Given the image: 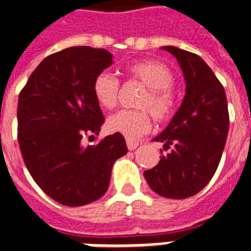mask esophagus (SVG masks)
<instances>
[{
  "label": "esophagus",
  "mask_w": 251,
  "mask_h": 251,
  "mask_svg": "<svg viewBox=\"0 0 251 251\" xmlns=\"http://www.w3.org/2000/svg\"><path fill=\"white\" fill-rule=\"evenodd\" d=\"M126 145H127V149L129 150H135L137 149V146H138V142H135V141L127 140L126 141Z\"/></svg>",
  "instance_id": "obj_1"
}]
</instances>
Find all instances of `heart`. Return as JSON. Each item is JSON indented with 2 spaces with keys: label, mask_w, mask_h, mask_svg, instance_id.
I'll return each mask as SVG.
<instances>
[{
  "label": "heart",
  "mask_w": 251,
  "mask_h": 251,
  "mask_svg": "<svg viewBox=\"0 0 251 251\" xmlns=\"http://www.w3.org/2000/svg\"><path fill=\"white\" fill-rule=\"evenodd\" d=\"M125 73L129 78L140 81L148 88L138 102L141 110L117 111L106 120V127L111 133H120L129 140H135L151 127V118L148 110L157 121H166L172 117L174 97L170 88L174 83V77L168 66L153 59L133 62L126 68ZM118 93L120 83L110 74L100 73L93 81V96L103 109L116 106Z\"/></svg>",
  "instance_id": "heart-1"
}]
</instances>
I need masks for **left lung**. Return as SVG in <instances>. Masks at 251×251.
Returning a JSON list of instances; mask_svg holds the SVG:
<instances>
[{"label":"left lung","mask_w":251,"mask_h":251,"mask_svg":"<svg viewBox=\"0 0 251 251\" xmlns=\"http://www.w3.org/2000/svg\"><path fill=\"white\" fill-rule=\"evenodd\" d=\"M162 49L177 58L186 89L166 129L154 138L172 150L144 176L157 194L183 200L201 192L214 176L227 138L229 111L224 86L200 55L176 46Z\"/></svg>","instance_id":"obj_1"}]
</instances>
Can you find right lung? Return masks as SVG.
Returning <instances> with one entry per match:
<instances>
[{
    "mask_svg": "<svg viewBox=\"0 0 251 251\" xmlns=\"http://www.w3.org/2000/svg\"><path fill=\"white\" fill-rule=\"evenodd\" d=\"M113 64L105 49L73 46L42 59L18 97V144L44 192L65 206H82L106 193L111 169L127 153L124 135L82 146L103 124L93 81Z\"/></svg>",
    "mask_w": 251,
    "mask_h": 251,
    "instance_id": "obj_1",
    "label": "right lung"
}]
</instances>
